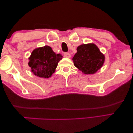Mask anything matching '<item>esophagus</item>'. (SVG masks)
Listing matches in <instances>:
<instances>
[{
  "label": "esophagus",
  "mask_w": 133,
  "mask_h": 133,
  "mask_svg": "<svg viewBox=\"0 0 133 133\" xmlns=\"http://www.w3.org/2000/svg\"><path fill=\"white\" fill-rule=\"evenodd\" d=\"M64 55L65 58H69L71 57L70 54H69V53H65Z\"/></svg>",
  "instance_id": "obj_1"
}]
</instances>
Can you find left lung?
Listing matches in <instances>:
<instances>
[{"mask_svg":"<svg viewBox=\"0 0 133 133\" xmlns=\"http://www.w3.org/2000/svg\"><path fill=\"white\" fill-rule=\"evenodd\" d=\"M72 58L74 65L84 74H94L104 65L105 55L93 43L78 46Z\"/></svg>","mask_w":133,"mask_h":133,"instance_id":"1","label":"left lung"}]
</instances>
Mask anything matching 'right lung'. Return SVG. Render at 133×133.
Masks as SVG:
<instances>
[{
	"instance_id": "1",
	"label": "right lung",
	"mask_w": 133,
	"mask_h": 133,
	"mask_svg": "<svg viewBox=\"0 0 133 133\" xmlns=\"http://www.w3.org/2000/svg\"><path fill=\"white\" fill-rule=\"evenodd\" d=\"M61 54H57L49 46L37 48L28 58V65L31 72L40 78H48L55 72L58 62L62 59Z\"/></svg>"
}]
</instances>
